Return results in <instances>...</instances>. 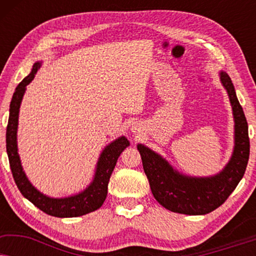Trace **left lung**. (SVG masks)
Returning <instances> with one entry per match:
<instances>
[{
    "mask_svg": "<svg viewBox=\"0 0 256 256\" xmlns=\"http://www.w3.org/2000/svg\"><path fill=\"white\" fill-rule=\"evenodd\" d=\"M220 79L228 93L236 121V146L230 163L216 176L208 178L184 177L174 171L156 152L138 144L143 170L154 197L160 205L182 214H206L224 204L239 184L250 158L248 124L238 100L232 80L222 72Z\"/></svg>",
    "mask_w": 256,
    "mask_h": 256,
    "instance_id": "1",
    "label": "left lung"
}]
</instances>
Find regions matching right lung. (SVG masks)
<instances>
[{
	"label": "right lung",
	"instance_id": "1",
	"mask_svg": "<svg viewBox=\"0 0 256 256\" xmlns=\"http://www.w3.org/2000/svg\"><path fill=\"white\" fill-rule=\"evenodd\" d=\"M40 68V62H36L34 65L30 74L26 76L16 87L12 102H10V114L8 126H6V142L14 180H15L20 194L46 214L58 216V218H72V216L87 214V213L96 211L104 204V199L107 197L110 174L113 172L115 166H116L118 156L129 146V142L127 138L122 136L116 141L110 143L104 150L99 158V162H98L96 174L93 183L82 194L68 198L54 199L48 198L46 196L42 194L40 192H38L28 180L26 174L22 169V166H20V156L17 154L16 132L17 124H18L20 104V101H22L23 94L26 92V87L34 78V74H36Z\"/></svg>",
	"mask_w": 256,
	"mask_h": 256
}]
</instances>
